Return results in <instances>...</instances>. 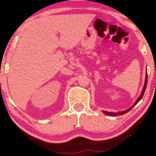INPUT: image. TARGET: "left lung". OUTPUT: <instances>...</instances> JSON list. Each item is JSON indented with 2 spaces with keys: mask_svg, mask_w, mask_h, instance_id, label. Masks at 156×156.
Wrapping results in <instances>:
<instances>
[{
  "mask_svg": "<svg viewBox=\"0 0 156 156\" xmlns=\"http://www.w3.org/2000/svg\"><path fill=\"white\" fill-rule=\"evenodd\" d=\"M147 74H146V80H145V83H144V88H143V90H142V92H141L140 95V97L138 98L137 100L136 101L135 103H134V105L132 106L131 107H130V108H128V110H124V111H120V112H118V113H113V112H107V111H103V113H105L106 115H111V116H115V115H123V114L128 113V111H130V110H131V109L133 108V107H134V106L136 105V104H137L138 102L140 101L142 99L143 96H144V92H145V90H146V88H147Z\"/></svg>",
  "mask_w": 156,
  "mask_h": 156,
  "instance_id": "8db88e82",
  "label": "left lung"
}]
</instances>
